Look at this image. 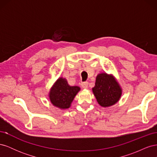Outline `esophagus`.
I'll return each mask as SVG.
<instances>
[{"label": "esophagus", "mask_w": 157, "mask_h": 157, "mask_svg": "<svg viewBox=\"0 0 157 157\" xmlns=\"http://www.w3.org/2000/svg\"><path fill=\"white\" fill-rule=\"evenodd\" d=\"M81 86L83 88L86 89V88H88V82H83L81 83Z\"/></svg>", "instance_id": "34e87169"}]
</instances>
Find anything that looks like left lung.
<instances>
[{"label":"left lung","mask_w":157,"mask_h":157,"mask_svg":"<svg viewBox=\"0 0 157 157\" xmlns=\"http://www.w3.org/2000/svg\"><path fill=\"white\" fill-rule=\"evenodd\" d=\"M92 91L98 103L103 107L115 105L122 95L119 84L113 75L107 73L98 75Z\"/></svg>","instance_id":"obj_1"}]
</instances>
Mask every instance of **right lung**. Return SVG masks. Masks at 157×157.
<instances>
[{"label": "right lung", "instance_id": "right-lung-1", "mask_svg": "<svg viewBox=\"0 0 157 157\" xmlns=\"http://www.w3.org/2000/svg\"><path fill=\"white\" fill-rule=\"evenodd\" d=\"M80 90L78 86H69L65 78H59L50 89V101L53 105L59 109H68Z\"/></svg>", "mask_w": 157, "mask_h": 157}]
</instances>
